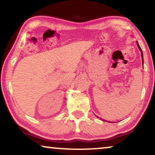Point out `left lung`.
Returning <instances> with one entry per match:
<instances>
[{"label": "left lung", "mask_w": 155, "mask_h": 155, "mask_svg": "<svg viewBox=\"0 0 155 155\" xmlns=\"http://www.w3.org/2000/svg\"><path fill=\"white\" fill-rule=\"evenodd\" d=\"M137 45H138V47H139V50H140V51H141V56H142V61H143V53H142V50H141V48H140V46H139V43H138V42H137ZM98 118H99V117H98ZM103 120V119H102ZM104 121H105V120H104Z\"/></svg>", "instance_id": "obj_1"}]
</instances>
